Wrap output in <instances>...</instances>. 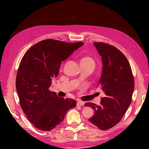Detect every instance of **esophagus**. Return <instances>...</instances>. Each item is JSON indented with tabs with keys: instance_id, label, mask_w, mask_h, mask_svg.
<instances>
[{
	"instance_id": "34e87169",
	"label": "esophagus",
	"mask_w": 149,
	"mask_h": 149,
	"mask_svg": "<svg viewBox=\"0 0 149 149\" xmlns=\"http://www.w3.org/2000/svg\"><path fill=\"white\" fill-rule=\"evenodd\" d=\"M84 104V103L82 101H78L77 102V106H82Z\"/></svg>"
}]
</instances>
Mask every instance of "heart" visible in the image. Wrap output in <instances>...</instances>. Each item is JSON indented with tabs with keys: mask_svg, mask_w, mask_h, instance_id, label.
Returning <instances> with one entry per match:
<instances>
[{
	"mask_svg": "<svg viewBox=\"0 0 149 149\" xmlns=\"http://www.w3.org/2000/svg\"><path fill=\"white\" fill-rule=\"evenodd\" d=\"M81 61H82V62H93V63H94L92 58H90V57H88V56H86V57L83 58L81 60Z\"/></svg>",
	"mask_w": 149,
	"mask_h": 149,
	"instance_id": "obj_1",
	"label": "heart"
}]
</instances>
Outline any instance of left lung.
<instances>
[{
    "mask_svg": "<svg viewBox=\"0 0 149 149\" xmlns=\"http://www.w3.org/2000/svg\"><path fill=\"white\" fill-rule=\"evenodd\" d=\"M94 45L101 56L102 68L99 81L105 93L100 106L86 102L85 106L94 111L89 121L100 129L107 130L121 120L132 101L134 80L129 63L124 54L116 47L102 42Z\"/></svg>",
    "mask_w": 149,
    "mask_h": 149,
    "instance_id": "obj_1",
    "label": "left lung"
}]
</instances>
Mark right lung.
<instances>
[{"mask_svg":"<svg viewBox=\"0 0 149 149\" xmlns=\"http://www.w3.org/2000/svg\"><path fill=\"white\" fill-rule=\"evenodd\" d=\"M83 44L45 40L35 44L22 58L16 78L17 92L22 109L37 129L52 130L76 106L74 100L58 97L49 88L59 74L62 61Z\"/></svg>","mask_w":149,"mask_h":149,"instance_id":"right-lung-1","label":"right lung"}]
</instances>
